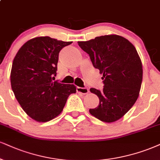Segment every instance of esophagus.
I'll return each instance as SVG.
<instances>
[{
    "label": "esophagus",
    "mask_w": 160,
    "mask_h": 160,
    "mask_svg": "<svg viewBox=\"0 0 160 160\" xmlns=\"http://www.w3.org/2000/svg\"><path fill=\"white\" fill-rule=\"evenodd\" d=\"M76 90L78 93L81 94H88L89 92V90L87 88H80V87H77Z\"/></svg>",
    "instance_id": "esophagus-1"
}]
</instances>
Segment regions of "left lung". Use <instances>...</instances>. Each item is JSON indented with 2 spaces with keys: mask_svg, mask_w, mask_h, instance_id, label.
I'll list each match as a JSON object with an SVG mask.
<instances>
[{
  "mask_svg": "<svg viewBox=\"0 0 160 160\" xmlns=\"http://www.w3.org/2000/svg\"><path fill=\"white\" fill-rule=\"evenodd\" d=\"M78 44L103 74V91L90 90L99 98L98 106L90 109V113L104 122L117 121L133 107L140 91L142 64L135 47L117 35H102Z\"/></svg>",
  "mask_w": 160,
  "mask_h": 160,
  "instance_id": "1",
  "label": "left lung"
}]
</instances>
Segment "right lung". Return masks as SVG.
I'll use <instances>...</instances> for the list:
<instances>
[{"label": "right lung", "mask_w": 160, "mask_h": 160, "mask_svg": "<svg viewBox=\"0 0 160 160\" xmlns=\"http://www.w3.org/2000/svg\"><path fill=\"white\" fill-rule=\"evenodd\" d=\"M72 41L49 36L36 37L25 43L14 58L10 81L12 91L26 113L38 122L50 121L62 112L74 84L52 82L56 76L58 54Z\"/></svg>", "instance_id": "right-lung-1"}]
</instances>
